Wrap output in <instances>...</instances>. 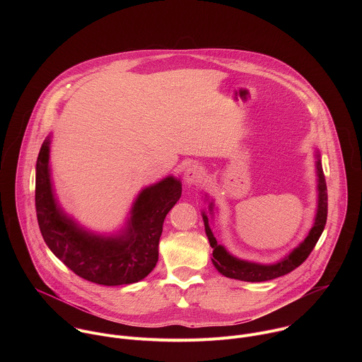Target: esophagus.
<instances>
[{
	"label": "esophagus",
	"mask_w": 362,
	"mask_h": 362,
	"mask_svg": "<svg viewBox=\"0 0 362 362\" xmlns=\"http://www.w3.org/2000/svg\"><path fill=\"white\" fill-rule=\"evenodd\" d=\"M204 179V170L199 165H190L185 172V182L192 186L196 183H200Z\"/></svg>",
	"instance_id": "1"
}]
</instances>
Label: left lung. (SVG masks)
<instances>
[{
  "instance_id": "left-lung-1",
  "label": "left lung",
  "mask_w": 362,
  "mask_h": 362,
  "mask_svg": "<svg viewBox=\"0 0 362 362\" xmlns=\"http://www.w3.org/2000/svg\"><path fill=\"white\" fill-rule=\"evenodd\" d=\"M318 156V154H317ZM318 169V190H320V200H318V214L315 219V225L309 232V235L305 238V240L293 250L291 252L284 261L275 264V265H257L246 261L236 259V257L230 256L223 246L218 245L216 238L214 236L211 228H209V219L203 214V222H204V230L208 235L209 243L214 247V257L212 262L215 268L225 276L246 281V282H264L269 279H275L278 276L286 275L296 269L299 265H302L306 257L311 255L313 249L315 247L318 239L321 238L325 223H327V215H328V193H327V182L322 170V165L318 156L317 162ZM212 204V203H211Z\"/></svg>"
}]
</instances>
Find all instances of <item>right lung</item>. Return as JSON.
Returning <instances> with one entry per match:
<instances>
[{
	"mask_svg": "<svg viewBox=\"0 0 362 362\" xmlns=\"http://www.w3.org/2000/svg\"><path fill=\"white\" fill-rule=\"evenodd\" d=\"M48 151L45 139L35 166V212L51 252L76 275L98 285H127L146 278L158 264L163 222L182 196L180 182L166 177L144 189L133 206L126 235L98 238L59 209L49 183Z\"/></svg>",
	"mask_w": 362,
	"mask_h": 362,
	"instance_id": "obj_1",
	"label": "right lung"
}]
</instances>
